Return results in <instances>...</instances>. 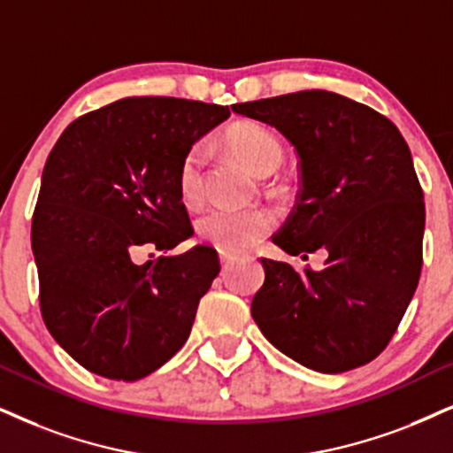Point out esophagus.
<instances>
[{"label": "esophagus", "mask_w": 453, "mask_h": 453, "mask_svg": "<svg viewBox=\"0 0 453 453\" xmlns=\"http://www.w3.org/2000/svg\"><path fill=\"white\" fill-rule=\"evenodd\" d=\"M219 259H221V265L227 267L234 259H236V253H232V250H219Z\"/></svg>", "instance_id": "1"}]
</instances>
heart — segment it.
Instances as JSON below:
<instances>
[{"instance_id":"heart-1","label":"heart","mask_w":453,"mask_h":453,"mask_svg":"<svg viewBox=\"0 0 453 453\" xmlns=\"http://www.w3.org/2000/svg\"><path fill=\"white\" fill-rule=\"evenodd\" d=\"M226 144L259 175L272 173L282 160V144L278 137L267 127L253 121L230 125L226 131ZM204 160H207V150L203 146H194L186 152L177 169V192L186 207H196L203 200ZM273 223H276V215L267 207L211 209L200 217L198 234L217 249L238 253L259 242L272 230Z\"/></svg>"}]
</instances>
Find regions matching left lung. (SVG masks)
I'll return each mask as SVG.
<instances>
[{
    "label": "left lung",
    "instance_id": "1",
    "mask_svg": "<svg viewBox=\"0 0 453 453\" xmlns=\"http://www.w3.org/2000/svg\"><path fill=\"white\" fill-rule=\"evenodd\" d=\"M272 125L299 154L301 194L273 242L322 249L324 267L261 259L250 313L290 359L324 374L372 362L388 345L422 269L425 200L410 148L374 108L324 89L234 104Z\"/></svg>",
    "mask_w": 453,
    "mask_h": 453
}]
</instances>
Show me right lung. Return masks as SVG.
I'll use <instances>...</instances> for the list:
<instances>
[{"mask_svg":"<svg viewBox=\"0 0 453 453\" xmlns=\"http://www.w3.org/2000/svg\"><path fill=\"white\" fill-rule=\"evenodd\" d=\"M230 108L123 98L62 131L45 160L31 244L39 307L77 364L112 380L152 374L184 347L219 273L211 246L135 265V246L175 249L194 230L177 169Z\"/></svg>","mask_w":453,"mask_h":453,"instance_id":"obj_1","label":"right lung"}]
</instances>
